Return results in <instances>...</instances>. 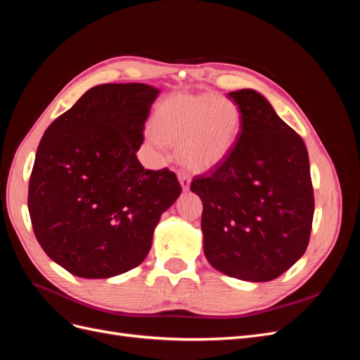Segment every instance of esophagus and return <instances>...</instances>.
<instances>
[{
	"mask_svg": "<svg viewBox=\"0 0 360 360\" xmlns=\"http://www.w3.org/2000/svg\"><path fill=\"white\" fill-rule=\"evenodd\" d=\"M179 181L181 184V189L186 192L189 191V186H191V177L188 176L186 172H179Z\"/></svg>",
	"mask_w": 360,
	"mask_h": 360,
	"instance_id": "esophagus-1",
	"label": "esophagus"
}]
</instances>
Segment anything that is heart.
Segmentation results:
<instances>
[{
  "instance_id": "heart-1",
  "label": "heart",
  "mask_w": 360,
  "mask_h": 360,
  "mask_svg": "<svg viewBox=\"0 0 360 360\" xmlns=\"http://www.w3.org/2000/svg\"><path fill=\"white\" fill-rule=\"evenodd\" d=\"M147 143L158 151L179 146L180 160L191 169H210L225 160L242 130L240 108L213 93H177L155 111Z\"/></svg>"
}]
</instances>
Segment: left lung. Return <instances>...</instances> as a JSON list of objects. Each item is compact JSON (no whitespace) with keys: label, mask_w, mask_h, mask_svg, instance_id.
Returning <instances> with one entry per match:
<instances>
[{"label":"left lung","mask_w":360,"mask_h":360,"mask_svg":"<svg viewBox=\"0 0 360 360\" xmlns=\"http://www.w3.org/2000/svg\"><path fill=\"white\" fill-rule=\"evenodd\" d=\"M242 112L237 144L191 191L202 201V248L221 274L267 282L307 250L314 192L308 150L266 97L250 89L228 93Z\"/></svg>","instance_id":"obj_1"}]
</instances>
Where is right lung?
Returning <instances> with one entry per match:
<instances>
[{
    "label": "right lung",
    "instance_id": "right-lung-1",
    "mask_svg": "<svg viewBox=\"0 0 360 360\" xmlns=\"http://www.w3.org/2000/svg\"><path fill=\"white\" fill-rule=\"evenodd\" d=\"M160 90L102 84L41 136L28 212L46 255L72 275L103 279L139 266L162 213L180 197L176 174L144 169L136 151Z\"/></svg>",
    "mask_w": 360,
    "mask_h": 360
}]
</instances>
